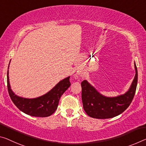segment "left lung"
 Here are the masks:
<instances>
[{
    "label": "left lung",
    "instance_id": "8db88e82",
    "mask_svg": "<svg viewBox=\"0 0 146 146\" xmlns=\"http://www.w3.org/2000/svg\"><path fill=\"white\" fill-rule=\"evenodd\" d=\"M136 74L128 91L116 97L103 96L87 80L81 82L83 108L90 117L97 119L112 118L123 112L130 105L135 96L138 82V71L135 62Z\"/></svg>",
    "mask_w": 146,
    "mask_h": 146
}]
</instances>
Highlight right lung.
Wrapping results in <instances>:
<instances>
[{"mask_svg":"<svg viewBox=\"0 0 146 146\" xmlns=\"http://www.w3.org/2000/svg\"><path fill=\"white\" fill-rule=\"evenodd\" d=\"M8 74V69L7 84L11 101L21 111L32 116L47 117L52 115L57 109L62 94L71 86L69 81L70 77H68L60 80L52 89L43 96L33 99L24 98L15 95L11 90Z\"/></svg>","mask_w":146,"mask_h":146,"instance_id":"obj_1","label":"right lung"}]
</instances>
